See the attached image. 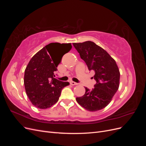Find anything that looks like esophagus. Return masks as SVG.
I'll list each match as a JSON object with an SVG mask.
<instances>
[{
    "label": "esophagus",
    "mask_w": 146,
    "mask_h": 146,
    "mask_svg": "<svg viewBox=\"0 0 146 146\" xmlns=\"http://www.w3.org/2000/svg\"><path fill=\"white\" fill-rule=\"evenodd\" d=\"M70 85H78V83H76V82H73V81L70 82Z\"/></svg>",
    "instance_id": "1"
}]
</instances>
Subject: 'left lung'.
I'll list each match as a JSON object with an SVG mask.
<instances>
[{"instance_id": "1", "label": "left lung", "mask_w": 146, "mask_h": 146, "mask_svg": "<svg viewBox=\"0 0 146 146\" xmlns=\"http://www.w3.org/2000/svg\"><path fill=\"white\" fill-rule=\"evenodd\" d=\"M74 47L86 63L88 68L95 72L96 81L93 89L85 88V94L76 100L90 111H99L110 103L119 86L120 72L112 57L104 48L90 41L73 43Z\"/></svg>"}]
</instances>
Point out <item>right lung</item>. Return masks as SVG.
<instances>
[{
	"mask_svg": "<svg viewBox=\"0 0 146 146\" xmlns=\"http://www.w3.org/2000/svg\"><path fill=\"white\" fill-rule=\"evenodd\" d=\"M72 48L70 43L52 42L38 51L25 68L24 86L32 104L36 108L46 109L58 102L63 88L69 85L55 78L57 66L61 57L56 54L63 51L64 54Z\"/></svg>",
	"mask_w": 146,
	"mask_h": 146,
	"instance_id": "obj_1",
	"label": "right lung"
}]
</instances>
